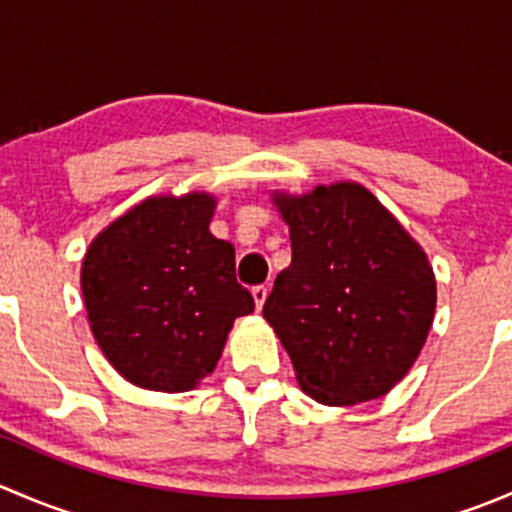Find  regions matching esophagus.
<instances>
[{
    "mask_svg": "<svg viewBox=\"0 0 512 512\" xmlns=\"http://www.w3.org/2000/svg\"><path fill=\"white\" fill-rule=\"evenodd\" d=\"M267 294H270V289H267V285H257V287H252V297H255L257 309H262V304H265Z\"/></svg>",
    "mask_w": 512,
    "mask_h": 512,
    "instance_id": "obj_1",
    "label": "esophagus"
}]
</instances>
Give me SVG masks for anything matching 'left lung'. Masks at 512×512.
<instances>
[{"label":"left lung","instance_id":"8db88e82","mask_svg":"<svg viewBox=\"0 0 512 512\" xmlns=\"http://www.w3.org/2000/svg\"><path fill=\"white\" fill-rule=\"evenodd\" d=\"M292 265L262 314L304 394L349 406L389 394L414 366L436 309L428 257L399 220L356 183L277 195Z\"/></svg>","mask_w":512,"mask_h":512}]
</instances>
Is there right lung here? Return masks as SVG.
<instances>
[{"label": "right lung", "instance_id": "add662e5", "mask_svg": "<svg viewBox=\"0 0 512 512\" xmlns=\"http://www.w3.org/2000/svg\"><path fill=\"white\" fill-rule=\"evenodd\" d=\"M213 208L205 193L148 198L86 250L91 332L141 389H193L218 364L232 322L255 309L235 277V247L208 230Z\"/></svg>", "mask_w": 512, "mask_h": 512}]
</instances>
